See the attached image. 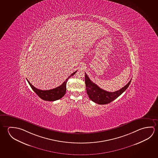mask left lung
I'll return each mask as SVG.
<instances>
[{
  "label": "left lung",
  "mask_w": 158,
  "mask_h": 158,
  "mask_svg": "<svg viewBox=\"0 0 158 158\" xmlns=\"http://www.w3.org/2000/svg\"><path fill=\"white\" fill-rule=\"evenodd\" d=\"M131 80L118 90L114 92H109L99 88L95 83L92 82L86 73L85 75L86 89L88 96L91 101L100 105L109 104L117 98L129 86Z\"/></svg>",
  "instance_id": "obj_1"
}]
</instances>
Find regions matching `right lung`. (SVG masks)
<instances>
[{"label": "right lung", "instance_id": "obj_1", "mask_svg": "<svg viewBox=\"0 0 158 158\" xmlns=\"http://www.w3.org/2000/svg\"><path fill=\"white\" fill-rule=\"evenodd\" d=\"M77 72V71L73 73L70 76H69L65 81H64V83H63L62 84L60 85V86H58L57 88L48 90H42L38 89L35 87H34V86L29 82V80L27 79V81H28L29 85L31 86L32 89L35 91V93L42 100H45V101H56V100L62 98L63 96L66 93V90H67L66 85H67L68 80L72 76L74 75L75 73Z\"/></svg>", "mask_w": 158, "mask_h": 158}]
</instances>
